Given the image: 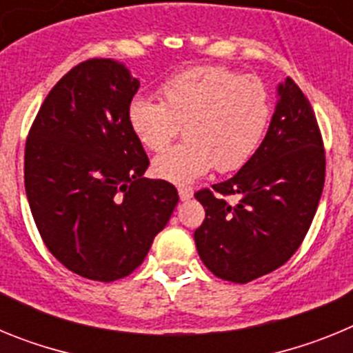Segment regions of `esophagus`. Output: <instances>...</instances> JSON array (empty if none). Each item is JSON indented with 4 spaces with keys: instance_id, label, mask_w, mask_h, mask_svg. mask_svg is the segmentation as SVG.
I'll list each match as a JSON object with an SVG mask.
<instances>
[{
    "instance_id": "obj_1",
    "label": "esophagus",
    "mask_w": 353,
    "mask_h": 353,
    "mask_svg": "<svg viewBox=\"0 0 353 353\" xmlns=\"http://www.w3.org/2000/svg\"><path fill=\"white\" fill-rule=\"evenodd\" d=\"M179 196L182 201H187V199L192 198V187L189 185H179Z\"/></svg>"
}]
</instances>
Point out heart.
<instances>
[{"label": "heart", "instance_id": "heart-1", "mask_svg": "<svg viewBox=\"0 0 353 353\" xmlns=\"http://www.w3.org/2000/svg\"><path fill=\"white\" fill-rule=\"evenodd\" d=\"M159 92L162 102L136 97L129 105L130 127L148 150H164L183 127L185 141L154 159L159 179L185 183L212 168L239 170L269 127V92L256 76L199 65L174 74Z\"/></svg>", "mask_w": 353, "mask_h": 353}]
</instances>
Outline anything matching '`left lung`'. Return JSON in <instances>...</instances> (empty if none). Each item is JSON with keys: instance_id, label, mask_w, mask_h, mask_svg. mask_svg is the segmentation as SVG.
<instances>
[{"instance_id": "left-lung-1", "label": "left lung", "mask_w": 353, "mask_h": 353, "mask_svg": "<svg viewBox=\"0 0 353 353\" xmlns=\"http://www.w3.org/2000/svg\"><path fill=\"white\" fill-rule=\"evenodd\" d=\"M265 139L239 173L196 192L205 221L194 232L198 254L224 281L244 283L285 265L302 244L325 182L322 134L295 81L277 86ZM235 195L232 204L223 199Z\"/></svg>"}]
</instances>
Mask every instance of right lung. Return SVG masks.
I'll use <instances>...</instances> for the list:
<instances>
[{
    "mask_svg": "<svg viewBox=\"0 0 353 353\" xmlns=\"http://www.w3.org/2000/svg\"><path fill=\"white\" fill-rule=\"evenodd\" d=\"M139 88L123 63L83 61L46 97L24 150V187L43 244L77 276H129L166 226L179 192L143 179L150 161L129 121Z\"/></svg>",
    "mask_w": 353,
    "mask_h": 353,
    "instance_id": "add662e5",
    "label": "right lung"
}]
</instances>
